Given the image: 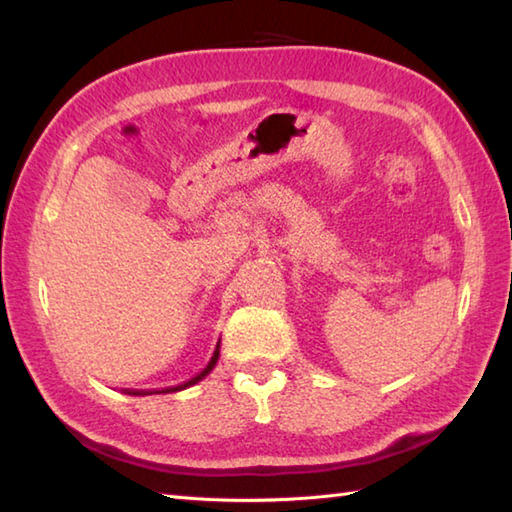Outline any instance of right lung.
<instances>
[{
  "label": "right lung",
  "mask_w": 512,
  "mask_h": 512,
  "mask_svg": "<svg viewBox=\"0 0 512 512\" xmlns=\"http://www.w3.org/2000/svg\"><path fill=\"white\" fill-rule=\"evenodd\" d=\"M217 358H220V341H217V345H215V352H213V356H211V361H209V365H206L200 374H195L193 378H189L187 383H182V385H176V387H165V389H151V391H138V389H127V394H132V396H147V394H171V391H182V389H187V387H191V385H195V383H200V380L204 378V376H209L211 372H213V367L217 365Z\"/></svg>",
  "instance_id": "right-lung-1"
}]
</instances>
